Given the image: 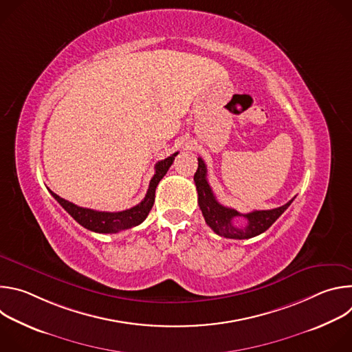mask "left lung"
Here are the masks:
<instances>
[{
    "instance_id": "8db88e82",
    "label": "left lung",
    "mask_w": 352,
    "mask_h": 352,
    "mask_svg": "<svg viewBox=\"0 0 352 352\" xmlns=\"http://www.w3.org/2000/svg\"><path fill=\"white\" fill-rule=\"evenodd\" d=\"M193 181L197 190L199 208L202 210L206 224L220 236L232 239H248L265 232L292 204L291 199L285 205L272 210H254L246 214H241L235 209L226 208L217 202V199L208 182V168L202 159H197V170L193 175ZM235 217L247 219V224L242 228L233 226L232 220Z\"/></svg>"
}]
</instances>
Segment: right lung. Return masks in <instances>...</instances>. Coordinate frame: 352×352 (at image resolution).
Wrapping results in <instances>:
<instances>
[{
    "label": "right lung",
    "mask_w": 352,
    "mask_h": 352,
    "mask_svg": "<svg viewBox=\"0 0 352 352\" xmlns=\"http://www.w3.org/2000/svg\"><path fill=\"white\" fill-rule=\"evenodd\" d=\"M178 153L171 155L170 157L156 163L155 168H156V174L153 175V178L150 179L148 184V189L147 193L144 196V199L142 202L131 209L122 210V212H98V210H93V209H86V208H80L74 205L72 202H68V200L63 199L61 196H58L57 193H54L53 190H50L54 196V199L57 202L85 228L93 231V232H98V234H116L120 232L122 230H128L132 228L135 226H139L148 214V212L152 210L153 204H155V193H156V188L159 185V182L162 181V178L167 174L168 168L171 167L175 156Z\"/></svg>",
    "instance_id": "add662e5"
}]
</instances>
